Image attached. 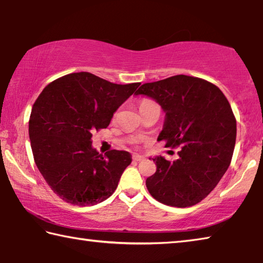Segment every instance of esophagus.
Returning a JSON list of instances; mask_svg holds the SVG:
<instances>
[{"label": "esophagus", "mask_w": 263, "mask_h": 263, "mask_svg": "<svg viewBox=\"0 0 263 263\" xmlns=\"http://www.w3.org/2000/svg\"><path fill=\"white\" fill-rule=\"evenodd\" d=\"M132 159L135 160V161L139 162V161H142V160H144L145 158L142 157V155H139V154H135V155H133V157H132Z\"/></svg>", "instance_id": "obj_1"}]
</instances>
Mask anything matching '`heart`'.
<instances>
[{
    "label": "heart",
    "mask_w": 263,
    "mask_h": 263,
    "mask_svg": "<svg viewBox=\"0 0 263 263\" xmlns=\"http://www.w3.org/2000/svg\"><path fill=\"white\" fill-rule=\"evenodd\" d=\"M149 103H153V102H151L149 100H142V101L140 102V104H139V108H141V106L147 105V104H149Z\"/></svg>",
    "instance_id": "heart-1"
}]
</instances>
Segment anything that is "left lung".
<instances>
[{
  "label": "left lung",
  "mask_w": 263,
  "mask_h": 263,
  "mask_svg": "<svg viewBox=\"0 0 263 263\" xmlns=\"http://www.w3.org/2000/svg\"><path fill=\"white\" fill-rule=\"evenodd\" d=\"M135 95L162 108L158 140H166L167 147L181 146L173 162L153 158L157 172L146 180L149 194L166 205H195L211 193L232 160L237 122L228 99L215 84L186 75L145 83Z\"/></svg>",
  "instance_id": "left-lung-1"
}]
</instances>
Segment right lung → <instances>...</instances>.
<instances>
[{
  "label": "right lung",
  "instance_id": "add662e5",
  "mask_svg": "<svg viewBox=\"0 0 263 263\" xmlns=\"http://www.w3.org/2000/svg\"><path fill=\"white\" fill-rule=\"evenodd\" d=\"M139 86L81 72L55 80L38 96L29 122L31 148L41 174L64 201L95 205L114 194L132 157L117 149L102 157L91 145L92 132L108 127Z\"/></svg>",
  "mask_w": 263,
  "mask_h": 263
}]
</instances>
